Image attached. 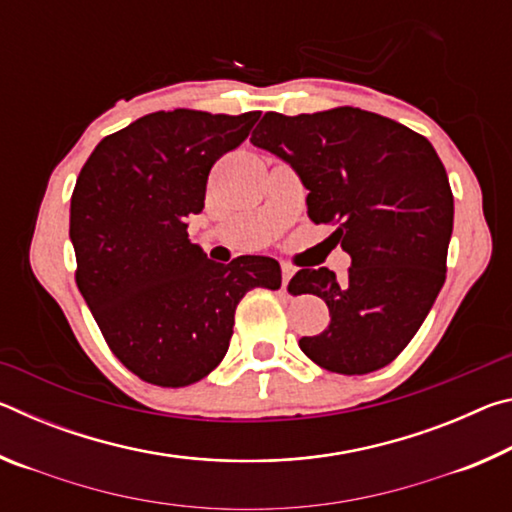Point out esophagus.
Wrapping results in <instances>:
<instances>
[{
    "label": "esophagus",
    "instance_id": "34e87169",
    "mask_svg": "<svg viewBox=\"0 0 512 512\" xmlns=\"http://www.w3.org/2000/svg\"><path fill=\"white\" fill-rule=\"evenodd\" d=\"M293 273H296V268H293L291 264H282V289L287 291V284L293 277Z\"/></svg>",
    "mask_w": 512,
    "mask_h": 512
}]
</instances>
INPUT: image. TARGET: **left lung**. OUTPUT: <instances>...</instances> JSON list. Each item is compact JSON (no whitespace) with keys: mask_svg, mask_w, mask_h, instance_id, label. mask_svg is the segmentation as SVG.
<instances>
[{"mask_svg":"<svg viewBox=\"0 0 512 512\" xmlns=\"http://www.w3.org/2000/svg\"><path fill=\"white\" fill-rule=\"evenodd\" d=\"M250 142L289 162L309 189L307 214L336 225L352 257L345 280L300 268L289 291L316 293L329 325L300 350L339 375L391 363L418 332L445 284L454 228L447 171L427 137L361 108L287 117L266 112Z\"/></svg>","mask_w":512,"mask_h":512,"instance_id":"obj_1","label":"left lung"}]
</instances>
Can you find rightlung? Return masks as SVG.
<instances>
[{"mask_svg": "<svg viewBox=\"0 0 512 512\" xmlns=\"http://www.w3.org/2000/svg\"><path fill=\"white\" fill-rule=\"evenodd\" d=\"M259 115L151 112L103 137L76 180V284L112 354L149 384L180 388L210 375L228 352L239 300L255 287L280 289L275 259L223 266L187 235L214 162Z\"/></svg>", "mask_w": 512, "mask_h": 512, "instance_id": "add662e5", "label": "right lung"}]
</instances>
